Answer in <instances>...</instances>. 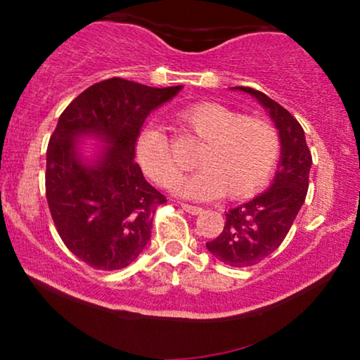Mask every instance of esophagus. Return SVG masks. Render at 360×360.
<instances>
[{
  "label": "esophagus",
  "mask_w": 360,
  "mask_h": 360,
  "mask_svg": "<svg viewBox=\"0 0 360 360\" xmlns=\"http://www.w3.org/2000/svg\"><path fill=\"white\" fill-rule=\"evenodd\" d=\"M181 210L186 211V213H190V214L201 213L200 206H193V205H188V203H181Z\"/></svg>",
  "instance_id": "esophagus-1"
}]
</instances>
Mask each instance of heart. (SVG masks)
I'll list each match as a JSON object with an SVG mask.
<instances>
[{
	"label": "heart",
	"instance_id": "heart-1",
	"mask_svg": "<svg viewBox=\"0 0 360 360\" xmlns=\"http://www.w3.org/2000/svg\"><path fill=\"white\" fill-rule=\"evenodd\" d=\"M185 129L203 141L195 165L198 172L176 181L180 167L172 155L169 139L146 129L137 139V159L149 179L191 200L224 195L248 198L260 191L274 174L280 155V137L272 122L213 101L190 105L176 115Z\"/></svg>",
	"mask_w": 360,
	"mask_h": 360
}]
</instances>
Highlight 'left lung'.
<instances>
[{
    "instance_id": "1",
    "label": "left lung",
    "mask_w": 360,
    "mask_h": 360,
    "mask_svg": "<svg viewBox=\"0 0 360 360\" xmlns=\"http://www.w3.org/2000/svg\"><path fill=\"white\" fill-rule=\"evenodd\" d=\"M252 95L278 129L282 155L269 190L226 213L224 229L206 248L219 262L231 267H250L274 252L287 238L308 191L311 152L300 122L262 91L236 86Z\"/></svg>"
}]
</instances>
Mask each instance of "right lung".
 <instances>
[{"label":"right lung","mask_w":360,"mask_h":360,"mask_svg":"<svg viewBox=\"0 0 360 360\" xmlns=\"http://www.w3.org/2000/svg\"><path fill=\"white\" fill-rule=\"evenodd\" d=\"M181 88L108 78L80 93L58 117L47 146V203L63 244L90 267L124 269L149 243L155 210L167 198L136 164V142L150 111ZM83 135L108 146L93 165L77 152Z\"/></svg>","instance_id":"right-lung-1"}]
</instances>
